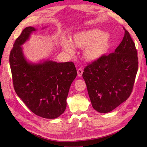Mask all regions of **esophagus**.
Returning a JSON list of instances; mask_svg holds the SVG:
<instances>
[{
	"label": "esophagus",
	"mask_w": 147,
	"mask_h": 147,
	"mask_svg": "<svg viewBox=\"0 0 147 147\" xmlns=\"http://www.w3.org/2000/svg\"><path fill=\"white\" fill-rule=\"evenodd\" d=\"M83 69H82V68H79L77 70L78 75V76L81 77V76H82V74H83Z\"/></svg>",
	"instance_id": "obj_1"
}]
</instances>
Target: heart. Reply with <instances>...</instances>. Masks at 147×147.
Segmentation results:
<instances>
[{"label": "heart", "instance_id": "b5f03b06", "mask_svg": "<svg viewBox=\"0 0 147 147\" xmlns=\"http://www.w3.org/2000/svg\"><path fill=\"white\" fill-rule=\"evenodd\" d=\"M72 43L65 40L62 43L65 51L71 52L73 46L85 49L84 57L90 61H96L107 54L110 49L111 39L107 33L101 30L93 29L74 34L72 37Z\"/></svg>", "mask_w": 147, "mask_h": 147}]
</instances>
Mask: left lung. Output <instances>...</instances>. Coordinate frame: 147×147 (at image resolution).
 <instances>
[{"instance_id": "1", "label": "left lung", "mask_w": 147, "mask_h": 147, "mask_svg": "<svg viewBox=\"0 0 147 147\" xmlns=\"http://www.w3.org/2000/svg\"><path fill=\"white\" fill-rule=\"evenodd\" d=\"M125 31L114 52L88 64L83 78L93 109L100 113L114 110L129 98L138 68L135 44Z\"/></svg>"}]
</instances>
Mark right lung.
Returning a JSON list of instances; mask_svg holds the SVG:
<instances>
[{
    "label": "right lung",
    "instance_id": "right-lung-1",
    "mask_svg": "<svg viewBox=\"0 0 147 147\" xmlns=\"http://www.w3.org/2000/svg\"><path fill=\"white\" fill-rule=\"evenodd\" d=\"M36 29L24 28L14 43L9 55L12 82L18 96L34 114L55 119L64 113L72 82L77 75L73 62H28L21 45Z\"/></svg>",
    "mask_w": 147,
    "mask_h": 147
}]
</instances>
